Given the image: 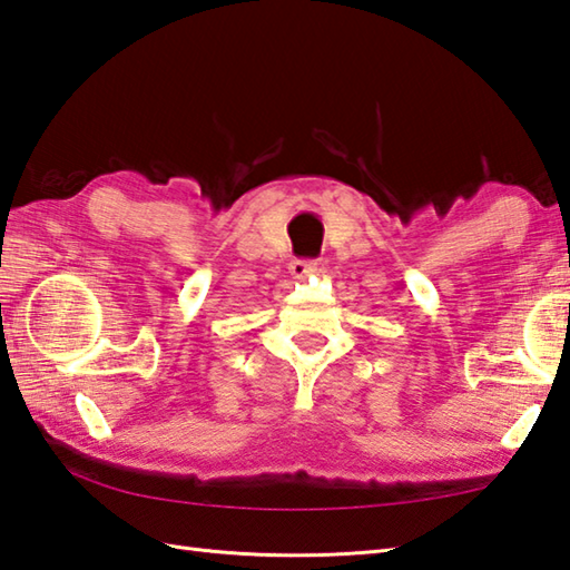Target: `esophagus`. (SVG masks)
I'll return each mask as SVG.
<instances>
[{
	"mask_svg": "<svg viewBox=\"0 0 570 570\" xmlns=\"http://www.w3.org/2000/svg\"><path fill=\"white\" fill-rule=\"evenodd\" d=\"M288 272H292L294 278H306L311 274L318 272V262H311V259H294L292 266H288Z\"/></svg>",
	"mask_w": 570,
	"mask_h": 570,
	"instance_id": "1",
	"label": "esophagus"
}]
</instances>
